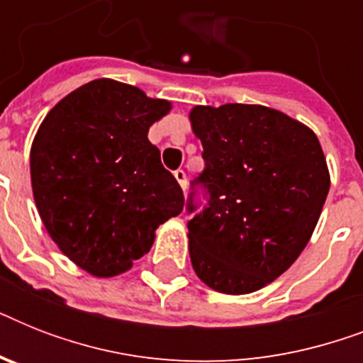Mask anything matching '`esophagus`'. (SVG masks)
Listing matches in <instances>:
<instances>
[{
    "label": "esophagus",
    "mask_w": 363,
    "mask_h": 363,
    "mask_svg": "<svg viewBox=\"0 0 363 363\" xmlns=\"http://www.w3.org/2000/svg\"><path fill=\"white\" fill-rule=\"evenodd\" d=\"M173 175H175L177 182H179L182 190H184V188H186V173H184V171H182V169H177L175 173H173Z\"/></svg>",
    "instance_id": "obj_1"
}]
</instances>
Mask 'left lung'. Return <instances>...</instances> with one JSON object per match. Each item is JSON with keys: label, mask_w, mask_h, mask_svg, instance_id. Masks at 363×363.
I'll use <instances>...</instances> for the list:
<instances>
[{"label": "left lung", "mask_w": 363, "mask_h": 363, "mask_svg": "<svg viewBox=\"0 0 363 363\" xmlns=\"http://www.w3.org/2000/svg\"><path fill=\"white\" fill-rule=\"evenodd\" d=\"M190 122L205 160L186 201L192 267L216 292H256L298 259L315 232L330 190L320 143L264 105H198Z\"/></svg>", "instance_id": "1"}]
</instances>
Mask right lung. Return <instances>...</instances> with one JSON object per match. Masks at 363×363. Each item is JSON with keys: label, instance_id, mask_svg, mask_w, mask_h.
<instances>
[{"label": "right lung", "instance_id": "right-lung-1", "mask_svg": "<svg viewBox=\"0 0 363 363\" xmlns=\"http://www.w3.org/2000/svg\"><path fill=\"white\" fill-rule=\"evenodd\" d=\"M165 99L98 79L50 109L31 145V188L48 235L94 277L128 271L150 250L160 224L184 196L165 169L148 128Z\"/></svg>", "mask_w": 363, "mask_h": 363}]
</instances>
